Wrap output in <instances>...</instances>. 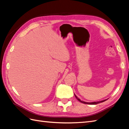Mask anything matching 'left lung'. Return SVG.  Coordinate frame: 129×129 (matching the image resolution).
Returning <instances> with one entry per match:
<instances>
[{"mask_svg": "<svg viewBox=\"0 0 129 129\" xmlns=\"http://www.w3.org/2000/svg\"><path fill=\"white\" fill-rule=\"evenodd\" d=\"M75 95V94H74ZM75 98L77 99V100L78 101H80V102L83 103V104H90V105H95V104H99V103H102V102H104V101H106L107 99L106 100H103V101H98V102H92V103H87V102H85V101H81L80 99H79L75 95Z\"/></svg>", "mask_w": 129, "mask_h": 129, "instance_id": "8db88e82", "label": "left lung"}]
</instances>
